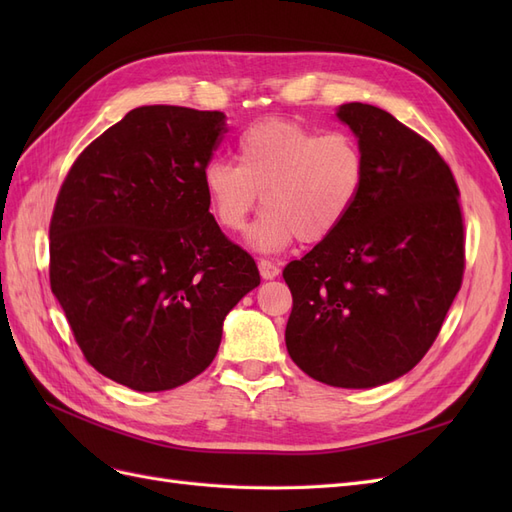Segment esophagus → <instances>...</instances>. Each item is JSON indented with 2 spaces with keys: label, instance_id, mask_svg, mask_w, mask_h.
<instances>
[{
  "label": "esophagus",
  "instance_id": "obj_1",
  "mask_svg": "<svg viewBox=\"0 0 512 512\" xmlns=\"http://www.w3.org/2000/svg\"><path fill=\"white\" fill-rule=\"evenodd\" d=\"M258 269H260L262 280H273V277L280 275V267L273 265V262L267 260V258H260L258 260Z\"/></svg>",
  "mask_w": 512,
  "mask_h": 512
}]
</instances>
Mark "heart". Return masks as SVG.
I'll use <instances>...</instances> for the list:
<instances>
[{
    "mask_svg": "<svg viewBox=\"0 0 512 512\" xmlns=\"http://www.w3.org/2000/svg\"><path fill=\"white\" fill-rule=\"evenodd\" d=\"M365 173V153L352 134L267 119L241 132L237 162L205 164L203 190L215 222L230 232L245 228L262 192L267 211L250 243L277 252L297 237L320 243L337 232L359 203Z\"/></svg>",
    "mask_w": 512,
    "mask_h": 512,
    "instance_id": "b5f03b06",
    "label": "heart"
}]
</instances>
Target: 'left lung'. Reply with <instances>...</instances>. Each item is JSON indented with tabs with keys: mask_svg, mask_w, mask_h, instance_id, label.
I'll list each match as a JSON object with an SVG mask.
<instances>
[{
	"mask_svg": "<svg viewBox=\"0 0 512 512\" xmlns=\"http://www.w3.org/2000/svg\"><path fill=\"white\" fill-rule=\"evenodd\" d=\"M337 117L365 153L348 220L284 269L290 359L342 389L391 382L423 359L461 288L466 239L459 188L429 141L378 106Z\"/></svg>",
	"mask_w": 512,
	"mask_h": 512,
	"instance_id": "1",
	"label": "left lung"
}]
</instances>
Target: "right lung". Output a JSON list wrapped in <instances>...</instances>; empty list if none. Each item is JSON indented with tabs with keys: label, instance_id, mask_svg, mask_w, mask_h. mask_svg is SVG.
Returning a JSON list of instances; mask_svg holds the SVG:
<instances>
[{
	"label": "right lung",
	"instance_id": "right-lung-1",
	"mask_svg": "<svg viewBox=\"0 0 512 512\" xmlns=\"http://www.w3.org/2000/svg\"><path fill=\"white\" fill-rule=\"evenodd\" d=\"M224 119L134 108L83 149L55 200L51 290L87 363L134 391H170L203 374L226 314L260 284L203 190Z\"/></svg>",
	"mask_w": 512,
	"mask_h": 512
}]
</instances>
